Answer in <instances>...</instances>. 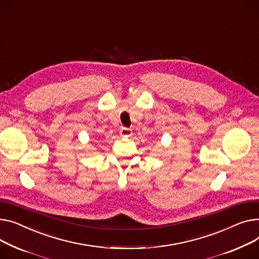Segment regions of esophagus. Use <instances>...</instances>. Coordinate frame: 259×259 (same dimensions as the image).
Listing matches in <instances>:
<instances>
[{"mask_svg": "<svg viewBox=\"0 0 259 259\" xmlns=\"http://www.w3.org/2000/svg\"><path fill=\"white\" fill-rule=\"evenodd\" d=\"M131 132H132V130L130 128H126V127H123L122 129L119 130V134H120V136H122V137L130 136Z\"/></svg>", "mask_w": 259, "mask_h": 259, "instance_id": "1", "label": "esophagus"}]
</instances>
